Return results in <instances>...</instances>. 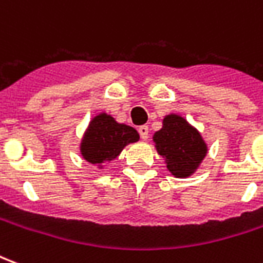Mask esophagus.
Here are the masks:
<instances>
[{"instance_id": "esophagus-1", "label": "esophagus", "mask_w": 263, "mask_h": 263, "mask_svg": "<svg viewBox=\"0 0 263 263\" xmlns=\"http://www.w3.org/2000/svg\"><path fill=\"white\" fill-rule=\"evenodd\" d=\"M138 132H139V135H141V138H142L143 141H146V139H148V135H149L148 126H146V125L139 126V129H138Z\"/></svg>"}]
</instances>
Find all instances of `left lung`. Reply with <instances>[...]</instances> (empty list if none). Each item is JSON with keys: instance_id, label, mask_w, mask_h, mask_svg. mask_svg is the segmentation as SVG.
<instances>
[{"instance_id": "left-lung-1", "label": "left lung", "mask_w": 263, "mask_h": 263, "mask_svg": "<svg viewBox=\"0 0 263 263\" xmlns=\"http://www.w3.org/2000/svg\"><path fill=\"white\" fill-rule=\"evenodd\" d=\"M156 152L165 159L166 167L177 179H186L197 171L209 152V146L184 117L167 114L162 128L154 134Z\"/></svg>"}]
</instances>
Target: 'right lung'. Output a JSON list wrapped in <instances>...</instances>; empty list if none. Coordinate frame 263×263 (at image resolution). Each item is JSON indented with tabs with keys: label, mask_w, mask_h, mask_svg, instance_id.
I'll list each match as a JSON object with an SVG mask.
<instances>
[{
	"label": "right lung",
	"mask_w": 263,
	"mask_h": 263,
	"mask_svg": "<svg viewBox=\"0 0 263 263\" xmlns=\"http://www.w3.org/2000/svg\"><path fill=\"white\" fill-rule=\"evenodd\" d=\"M139 134L135 128L120 124L107 112H100L88 122L80 142V154L83 159L103 169L118 158L122 149L129 143L138 142Z\"/></svg>",
	"instance_id": "1"
}]
</instances>
